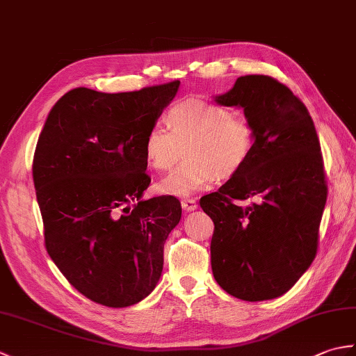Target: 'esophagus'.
<instances>
[{"mask_svg": "<svg viewBox=\"0 0 356 356\" xmlns=\"http://www.w3.org/2000/svg\"><path fill=\"white\" fill-rule=\"evenodd\" d=\"M180 203H182V208L185 211H194L197 208V202H195V199H182Z\"/></svg>", "mask_w": 356, "mask_h": 356, "instance_id": "esophagus-1", "label": "esophagus"}]
</instances>
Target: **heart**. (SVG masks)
I'll return each mask as SVG.
<instances>
[{"mask_svg": "<svg viewBox=\"0 0 356 356\" xmlns=\"http://www.w3.org/2000/svg\"><path fill=\"white\" fill-rule=\"evenodd\" d=\"M168 128L154 124L143 138V154L151 168L168 171L182 156L186 159L157 184V191L186 197L245 168L255 147V128L248 118L229 107L202 99H185L166 113Z\"/></svg>", "mask_w": 356, "mask_h": 356, "instance_id": "obj_1", "label": "heart"}]
</instances>
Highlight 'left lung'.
<instances>
[{
	"label": "left lung",
	"instance_id": "left-lung-1",
	"mask_svg": "<svg viewBox=\"0 0 356 356\" xmlns=\"http://www.w3.org/2000/svg\"><path fill=\"white\" fill-rule=\"evenodd\" d=\"M216 101L243 108L255 128V147L243 170L200 199L214 222L213 274L236 298H277L318 251L327 199L318 136L306 105L266 74L238 78ZM248 198L251 206L236 203Z\"/></svg>",
	"mask_w": 356,
	"mask_h": 356
}]
</instances>
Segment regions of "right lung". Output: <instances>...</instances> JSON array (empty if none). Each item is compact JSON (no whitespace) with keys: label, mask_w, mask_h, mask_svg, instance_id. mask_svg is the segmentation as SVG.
Returning <instances> with one entry per match:
<instances>
[{"label":"right lung","mask_w":356,"mask_h":356,"mask_svg":"<svg viewBox=\"0 0 356 356\" xmlns=\"http://www.w3.org/2000/svg\"><path fill=\"white\" fill-rule=\"evenodd\" d=\"M180 81L138 92L78 87L49 113L33 156V184L50 259L88 300L139 303L163 269V245L182 207L174 195L140 200L151 179L143 138Z\"/></svg>","instance_id":"add662e5"}]
</instances>
